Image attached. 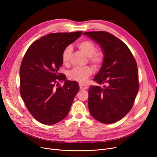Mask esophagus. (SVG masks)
Here are the masks:
<instances>
[{
  "mask_svg": "<svg viewBox=\"0 0 157 157\" xmlns=\"http://www.w3.org/2000/svg\"><path fill=\"white\" fill-rule=\"evenodd\" d=\"M79 87L80 90H86L88 88V86L84 84H79Z\"/></svg>",
  "mask_w": 157,
  "mask_h": 157,
  "instance_id": "1",
  "label": "esophagus"
}]
</instances>
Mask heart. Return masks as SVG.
<instances>
[{
    "instance_id": "1",
    "label": "heart",
    "mask_w": 157,
    "mask_h": 157,
    "mask_svg": "<svg viewBox=\"0 0 157 157\" xmlns=\"http://www.w3.org/2000/svg\"><path fill=\"white\" fill-rule=\"evenodd\" d=\"M78 48L82 52L88 57L89 61L95 66L100 65L104 59V54L102 51H96V46L92 42L85 40L79 42L77 44ZM72 53V48L71 46H67L63 50L61 58L63 63H67L71 58ZM92 73V69L90 67H75L71 70L69 76L71 79L76 80L80 82L86 81L88 78Z\"/></svg>"
}]
</instances>
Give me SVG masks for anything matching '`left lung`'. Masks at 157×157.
<instances>
[{
  "mask_svg": "<svg viewBox=\"0 0 157 157\" xmlns=\"http://www.w3.org/2000/svg\"><path fill=\"white\" fill-rule=\"evenodd\" d=\"M83 35L98 43L104 54L101 67L93 80L106 86H90V113L99 122L115 123L131 110L138 92L136 61L128 47L111 33L93 31Z\"/></svg>",
  "mask_w": 157,
  "mask_h": 157,
  "instance_id": "8db88e82",
  "label": "left lung"
}]
</instances>
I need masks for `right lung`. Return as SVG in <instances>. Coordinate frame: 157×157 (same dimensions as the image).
Here are the masks:
<instances>
[{
	"label": "right lung",
	"instance_id": "1",
	"mask_svg": "<svg viewBox=\"0 0 157 157\" xmlns=\"http://www.w3.org/2000/svg\"><path fill=\"white\" fill-rule=\"evenodd\" d=\"M82 34L77 31L45 35L33 42L23 57L20 94L28 111L42 124L52 125L64 119L79 91L77 82L66 80L58 71L63 50ZM62 80L64 86L56 87Z\"/></svg>",
	"mask_w": 157,
	"mask_h": 157
}]
</instances>
